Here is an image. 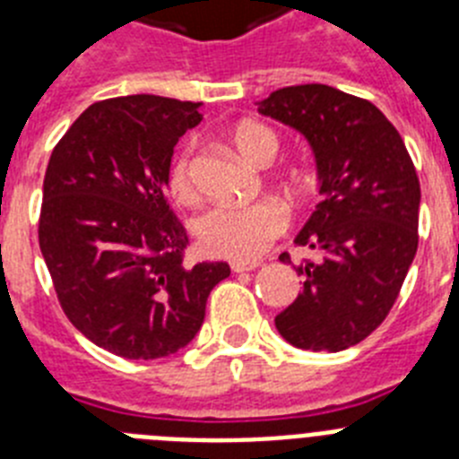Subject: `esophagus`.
Returning <instances> with one entry per match:
<instances>
[{
    "label": "esophagus",
    "mask_w": 459,
    "mask_h": 459,
    "mask_svg": "<svg viewBox=\"0 0 459 459\" xmlns=\"http://www.w3.org/2000/svg\"><path fill=\"white\" fill-rule=\"evenodd\" d=\"M232 271L234 273H243V271H253V269H257V266H262V262H257V259H255V262H232Z\"/></svg>",
    "instance_id": "34e87169"
}]
</instances>
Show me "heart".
<instances>
[{"label":"heart","instance_id":"b5f03b06","mask_svg":"<svg viewBox=\"0 0 459 459\" xmlns=\"http://www.w3.org/2000/svg\"><path fill=\"white\" fill-rule=\"evenodd\" d=\"M234 147L248 163H273L280 140L271 128L257 121H243L232 131ZM169 193L179 204H195L200 200V188L193 172V152L184 149L169 168ZM290 227V211L275 200L257 202L250 206H216L206 211L195 225V234L202 250L213 257L234 262H253L269 250L271 243L285 234Z\"/></svg>","mask_w":459,"mask_h":459}]
</instances>
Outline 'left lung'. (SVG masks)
I'll use <instances>...</instances> for the list:
<instances>
[{
    "label": "left lung",
    "instance_id": "left-lung-1",
    "mask_svg": "<svg viewBox=\"0 0 459 459\" xmlns=\"http://www.w3.org/2000/svg\"><path fill=\"white\" fill-rule=\"evenodd\" d=\"M259 112L310 142L322 195L294 238L322 257L294 266L303 290L275 328L299 350L342 351L386 319L407 278L419 248L416 168L379 108L328 84L278 89Z\"/></svg>",
    "mask_w": 459,
    "mask_h": 459
}]
</instances>
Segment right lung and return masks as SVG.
Segmentation results:
<instances>
[{
    "label": "right lung",
    "mask_w": 459,
    "mask_h": 459,
    "mask_svg": "<svg viewBox=\"0 0 459 459\" xmlns=\"http://www.w3.org/2000/svg\"><path fill=\"white\" fill-rule=\"evenodd\" d=\"M202 103L152 93L84 109L52 149L39 246L56 299L84 338L124 359H163L195 338L225 262L184 264L168 204L179 137Z\"/></svg>",
    "instance_id": "obj_1"
}]
</instances>
